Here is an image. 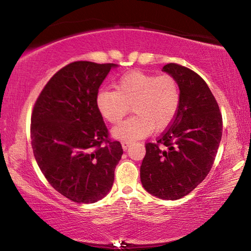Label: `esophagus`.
<instances>
[{
	"instance_id": "1",
	"label": "esophagus",
	"mask_w": 251,
	"mask_h": 251,
	"mask_svg": "<svg viewBox=\"0 0 251 251\" xmlns=\"http://www.w3.org/2000/svg\"><path fill=\"white\" fill-rule=\"evenodd\" d=\"M129 145H130V142H128V141L122 142V147H123V150H124V151H126L127 148L129 147Z\"/></svg>"
}]
</instances>
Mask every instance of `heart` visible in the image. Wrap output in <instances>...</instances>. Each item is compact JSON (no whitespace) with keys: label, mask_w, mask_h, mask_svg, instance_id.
Segmentation results:
<instances>
[{"label":"heart","mask_w":251,"mask_h":251,"mask_svg":"<svg viewBox=\"0 0 251 251\" xmlns=\"http://www.w3.org/2000/svg\"><path fill=\"white\" fill-rule=\"evenodd\" d=\"M115 90H100L95 103L101 117L110 124L120 123L131 106L135 115L112 129L113 137L122 141L142 139L154 129H165L180 105L179 85L168 74L131 71L117 80Z\"/></svg>","instance_id":"obj_1"}]
</instances>
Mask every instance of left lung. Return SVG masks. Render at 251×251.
Masks as SVG:
<instances>
[{"label": "left lung", "mask_w": 251, "mask_h": 251, "mask_svg": "<svg viewBox=\"0 0 251 251\" xmlns=\"http://www.w3.org/2000/svg\"><path fill=\"white\" fill-rule=\"evenodd\" d=\"M163 72L178 82L180 105L157 143L146 144L141 180L152 196L176 201L193 192L210 172L222 141L223 118L197 73L174 63L165 65Z\"/></svg>", "instance_id": "1"}]
</instances>
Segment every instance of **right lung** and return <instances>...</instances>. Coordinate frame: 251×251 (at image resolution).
I'll list each match as a JSON object with an SVG mask.
<instances>
[{
  "mask_svg": "<svg viewBox=\"0 0 251 251\" xmlns=\"http://www.w3.org/2000/svg\"><path fill=\"white\" fill-rule=\"evenodd\" d=\"M117 66L71 63L49 80L34 105L31 138L36 163L50 186L75 202L104 198L122 158L121 143L107 139L95 103L101 83Z\"/></svg>",
  "mask_w": 251,
  "mask_h": 251,
  "instance_id": "1",
  "label": "right lung"
}]
</instances>
